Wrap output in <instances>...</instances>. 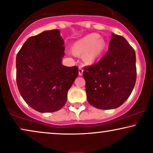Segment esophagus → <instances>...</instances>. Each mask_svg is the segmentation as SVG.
I'll return each instance as SVG.
<instances>
[{
    "instance_id": "34e87169",
    "label": "esophagus",
    "mask_w": 153,
    "mask_h": 153,
    "mask_svg": "<svg viewBox=\"0 0 153 153\" xmlns=\"http://www.w3.org/2000/svg\"><path fill=\"white\" fill-rule=\"evenodd\" d=\"M83 74V69L82 67H79V74L80 75V76H82Z\"/></svg>"
}]
</instances>
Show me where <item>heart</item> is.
I'll return each mask as SVG.
<instances>
[{
    "label": "heart",
    "mask_w": 153,
    "mask_h": 153,
    "mask_svg": "<svg viewBox=\"0 0 153 153\" xmlns=\"http://www.w3.org/2000/svg\"><path fill=\"white\" fill-rule=\"evenodd\" d=\"M105 41L99 38L97 34H90L75 43L74 51L76 54H84V60L88 63H92L103 52L105 48Z\"/></svg>",
    "instance_id": "heart-1"
}]
</instances>
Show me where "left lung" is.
<instances>
[{"label": "left lung", "instance_id": "left-lung-1", "mask_svg": "<svg viewBox=\"0 0 153 153\" xmlns=\"http://www.w3.org/2000/svg\"><path fill=\"white\" fill-rule=\"evenodd\" d=\"M134 49L123 36L112 35L106 54L84 67L87 101L99 109L116 108L128 99L136 81Z\"/></svg>", "mask_w": 153, "mask_h": 153}]
</instances>
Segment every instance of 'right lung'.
Returning a JSON list of instances; mask_svg holds the SVG:
<instances>
[{
    "label": "right lung",
    "instance_id": "right-lung-1",
    "mask_svg": "<svg viewBox=\"0 0 153 153\" xmlns=\"http://www.w3.org/2000/svg\"><path fill=\"white\" fill-rule=\"evenodd\" d=\"M60 31L52 30L29 37L16 56L19 92L31 108L41 113L59 111L79 74L76 66L62 64L65 55Z\"/></svg>",
    "mask_w": 153,
    "mask_h": 153
}]
</instances>
